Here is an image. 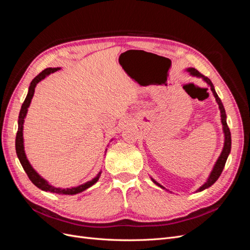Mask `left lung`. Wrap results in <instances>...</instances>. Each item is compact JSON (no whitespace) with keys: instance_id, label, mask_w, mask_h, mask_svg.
<instances>
[{"instance_id":"1","label":"left lung","mask_w":250,"mask_h":250,"mask_svg":"<svg viewBox=\"0 0 250 250\" xmlns=\"http://www.w3.org/2000/svg\"><path fill=\"white\" fill-rule=\"evenodd\" d=\"M186 71H187L188 74H190L191 76L197 77V78H201L204 82H207V84L210 87V90H211V92H213V95H214V97H215L216 102H217L218 105H219V109H220L221 124H222L223 133H224V144H223V149H222V151H221V154L219 155L218 160L216 161V163H215V165H214V167H213V169H211V171H210L209 175H208V177L206 183H204L199 188H197V190H196V193H198V192H201V191H203V190H206V188H209L210 186H213V185L216 183V181H217V179L219 178V176L221 175V173H222V171H223V169H224V166H225L226 160H228V157H229V153H230L231 137H230L229 128V126H228V122H226V113H225L224 106H223V104H222V102H221V100H220V98L218 97V95H217V93H216V90H215V87H214L213 83H211V81H210L208 77L203 76V75L200 74L197 70H195L194 67H188V69H186ZM151 180H152L156 186L162 188L163 190H166V188H165L161 184H158L157 181L154 180L152 177H151Z\"/></svg>"}]
</instances>
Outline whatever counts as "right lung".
Segmentation results:
<instances>
[{"instance_id": "add662e5", "label": "right lung", "mask_w": 250, "mask_h": 250, "mask_svg": "<svg viewBox=\"0 0 250 250\" xmlns=\"http://www.w3.org/2000/svg\"><path fill=\"white\" fill-rule=\"evenodd\" d=\"M59 70H60V67H48V69L43 70L40 75H37V76L31 81V83H30L27 97H26L24 103H22V105H21L20 116H19V121H18L19 127H18V133H17V139H16V150H17V154H18L21 165L22 166V168H24L25 172L27 173L28 177L30 178V180L32 181L34 186H36L37 188H41V190H42V191L56 193L59 195H76L78 193L85 191L86 188H90L92 186H94L97 181L99 180L102 171L98 173L96 177H94L92 180L86 181L85 184H82L80 186L66 188H56L54 186H52L51 184H49L46 179L42 178L40 174L34 170L31 164H30V162L28 161L26 152H25V147H24V135H22L24 134L22 133V130H24V122H25V118L27 116L28 108L30 106V104H31V100L33 98L37 83H40L42 80L48 77L49 75H51L52 73H55L56 71H59ZM106 150H105V152H106Z\"/></svg>"}]
</instances>
